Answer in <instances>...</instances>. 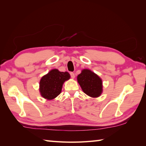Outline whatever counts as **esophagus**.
<instances>
[{"label": "esophagus", "mask_w": 146, "mask_h": 146, "mask_svg": "<svg viewBox=\"0 0 146 146\" xmlns=\"http://www.w3.org/2000/svg\"><path fill=\"white\" fill-rule=\"evenodd\" d=\"M70 75H71V78H72L73 79L75 78V73H73V72H71V73H70Z\"/></svg>", "instance_id": "obj_1"}]
</instances>
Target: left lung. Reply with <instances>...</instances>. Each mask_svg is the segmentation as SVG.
Here are the masks:
<instances>
[{
  "mask_svg": "<svg viewBox=\"0 0 146 146\" xmlns=\"http://www.w3.org/2000/svg\"><path fill=\"white\" fill-rule=\"evenodd\" d=\"M77 81L83 92L89 97L97 98L102 94V80L90 70H82L81 73L77 76Z\"/></svg>",
  "mask_w": 146,
  "mask_h": 146,
  "instance_id": "left-lung-1",
  "label": "left lung"
}]
</instances>
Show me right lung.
<instances>
[{
	"label": "right lung",
	"instance_id": "right-lung-1",
	"mask_svg": "<svg viewBox=\"0 0 146 146\" xmlns=\"http://www.w3.org/2000/svg\"><path fill=\"white\" fill-rule=\"evenodd\" d=\"M70 78V75L67 71L61 72L58 69L51 70L40 80V94L46 100H53L61 94L64 82Z\"/></svg>",
	"mask_w": 146,
	"mask_h": 146
}]
</instances>
